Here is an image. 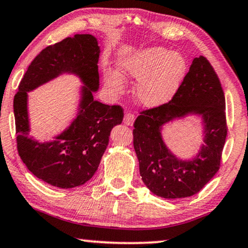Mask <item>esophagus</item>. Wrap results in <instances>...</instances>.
<instances>
[{
  "instance_id": "esophagus-1",
  "label": "esophagus",
  "mask_w": 248,
  "mask_h": 248,
  "mask_svg": "<svg viewBox=\"0 0 248 248\" xmlns=\"http://www.w3.org/2000/svg\"><path fill=\"white\" fill-rule=\"evenodd\" d=\"M135 121V114L131 113V112H127L124 114V124L127 125H132Z\"/></svg>"
}]
</instances>
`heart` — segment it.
<instances>
[{
    "label": "heart",
    "instance_id": "b5f03b06",
    "mask_svg": "<svg viewBox=\"0 0 248 248\" xmlns=\"http://www.w3.org/2000/svg\"><path fill=\"white\" fill-rule=\"evenodd\" d=\"M121 72L129 79L138 81L136 95L146 107H158L167 102L175 93L187 70V62L179 53L164 47H150L127 58L120 63ZM106 82L114 92L124 89L120 73L106 72Z\"/></svg>",
    "mask_w": 248,
    "mask_h": 248
}]
</instances>
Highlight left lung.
Segmentation results:
<instances>
[{
    "label": "left lung",
    "instance_id": "left-lung-1",
    "mask_svg": "<svg viewBox=\"0 0 248 248\" xmlns=\"http://www.w3.org/2000/svg\"><path fill=\"white\" fill-rule=\"evenodd\" d=\"M189 112L203 116L205 143L191 162L173 156L162 141L161 125ZM134 147L142 182L159 197H190L215 176L220 167L227 136L225 95L213 65L195 58L171 100L139 112L134 124Z\"/></svg>",
    "mask_w": 248,
    "mask_h": 248
}]
</instances>
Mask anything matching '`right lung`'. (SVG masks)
<instances>
[{"label": "right lung", "mask_w": 248, "mask_h": 248, "mask_svg": "<svg viewBox=\"0 0 248 248\" xmlns=\"http://www.w3.org/2000/svg\"><path fill=\"white\" fill-rule=\"evenodd\" d=\"M100 49L91 34H76L46 46L31 62L14 95L16 148L28 169L44 183L73 188L92 178L107 149L111 129L124 119L120 106L93 100L99 88ZM77 73L86 87L77 119L52 143L41 144L28 137L27 91L62 72Z\"/></svg>", "instance_id": "1"}]
</instances>
